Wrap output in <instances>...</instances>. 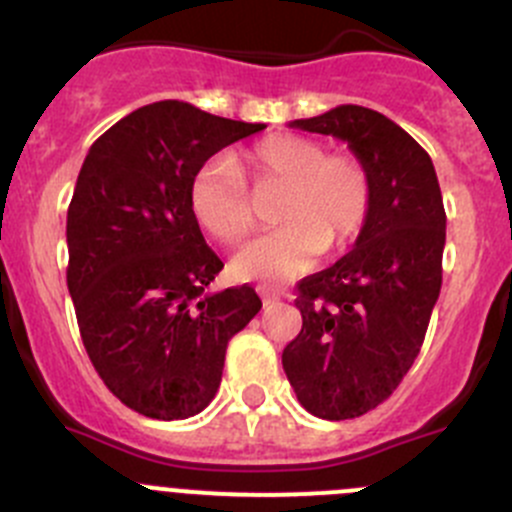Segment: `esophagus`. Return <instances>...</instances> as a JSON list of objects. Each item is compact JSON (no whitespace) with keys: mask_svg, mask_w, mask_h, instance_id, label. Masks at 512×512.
I'll list each match as a JSON object with an SVG mask.
<instances>
[{"mask_svg":"<svg viewBox=\"0 0 512 512\" xmlns=\"http://www.w3.org/2000/svg\"><path fill=\"white\" fill-rule=\"evenodd\" d=\"M257 295L262 297V302H265V305L280 300V295H277V292H272V290H267V287H257Z\"/></svg>","mask_w":512,"mask_h":512,"instance_id":"esophagus-1","label":"esophagus"}]
</instances>
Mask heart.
I'll return each instance as SVG.
<instances>
[{
	"instance_id": "1",
	"label": "heart",
	"mask_w": 512,
	"mask_h": 512,
	"mask_svg": "<svg viewBox=\"0 0 512 512\" xmlns=\"http://www.w3.org/2000/svg\"><path fill=\"white\" fill-rule=\"evenodd\" d=\"M245 177L255 185H282L277 230L257 237L232 257V275L250 282H285L330 250H345L372 215L375 187L365 162L300 135H270L237 160L215 157L190 182L195 220L225 245H237L255 227Z\"/></svg>"
}]
</instances>
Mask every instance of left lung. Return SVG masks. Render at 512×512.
I'll return each mask as SVG.
<instances>
[{
    "label": "left lung",
    "mask_w": 512,
    "mask_h": 512,
    "mask_svg": "<svg viewBox=\"0 0 512 512\" xmlns=\"http://www.w3.org/2000/svg\"><path fill=\"white\" fill-rule=\"evenodd\" d=\"M290 127L347 142L375 187L355 247L297 285L302 330L282 350L307 413L360 418L393 395L425 340L443 285V195L428 152L375 109L340 104Z\"/></svg>",
    "instance_id": "left-lung-1"
}]
</instances>
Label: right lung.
Returning a JSON list of instances; mask_svg holds the SVG:
<instances>
[{
    "label": "right lung",
    "mask_w": 512,
    "mask_h": 512,
    "mask_svg": "<svg viewBox=\"0 0 512 512\" xmlns=\"http://www.w3.org/2000/svg\"><path fill=\"white\" fill-rule=\"evenodd\" d=\"M262 130L165 99L112 124L84 157L67 210V287L94 370L145 418L202 413L227 342L260 312L252 287L210 292L222 260L192 215L190 182Z\"/></svg>",
    "instance_id": "add662e5"
}]
</instances>
